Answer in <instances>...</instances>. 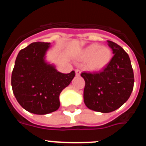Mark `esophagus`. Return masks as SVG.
I'll list each match as a JSON object with an SVG mask.
<instances>
[{"mask_svg": "<svg viewBox=\"0 0 146 146\" xmlns=\"http://www.w3.org/2000/svg\"><path fill=\"white\" fill-rule=\"evenodd\" d=\"M75 73L77 76H80L81 74V71L80 69H75Z\"/></svg>", "mask_w": 146, "mask_h": 146, "instance_id": "34e87169", "label": "esophagus"}]
</instances>
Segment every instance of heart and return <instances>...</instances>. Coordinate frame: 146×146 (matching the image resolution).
Returning a JSON list of instances; mask_svg holds the SVG:
<instances>
[{
    "instance_id": "obj_1",
    "label": "heart",
    "mask_w": 146,
    "mask_h": 146,
    "mask_svg": "<svg viewBox=\"0 0 146 146\" xmlns=\"http://www.w3.org/2000/svg\"><path fill=\"white\" fill-rule=\"evenodd\" d=\"M80 58L87 60L86 68L93 72L104 69L110 63L113 58L112 50L97 43L91 44L80 52Z\"/></svg>"
}]
</instances>
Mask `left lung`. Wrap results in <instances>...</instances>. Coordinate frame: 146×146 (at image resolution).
<instances>
[{"label":"left lung","instance_id":"8db88e82","mask_svg":"<svg viewBox=\"0 0 146 146\" xmlns=\"http://www.w3.org/2000/svg\"><path fill=\"white\" fill-rule=\"evenodd\" d=\"M108 43L114 54L110 63L99 73L80 74L86 82L85 104L100 113H110L122 106L129 98L135 82L128 54L115 42Z\"/></svg>","mask_w":146,"mask_h":146}]
</instances>
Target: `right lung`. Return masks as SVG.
I'll use <instances>...</instances> for the list:
<instances>
[{
  "mask_svg": "<svg viewBox=\"0 0 146 146\" xmlns=\"http://www.w3.org/2000/svg\"><path fill=\"white\" fill-rule=\"evenodd\" d=\"M50 47L48 42H33L19 52L11 74V87L15 98L25 110L45 115L60 107L59 96L75 76L58 72L45 61Z\"/></svg>",
  "mask_w": 146,
  "mask_h": 146,
  "instance_id": "1",
  "label": "right lung"
}]
</instances>
